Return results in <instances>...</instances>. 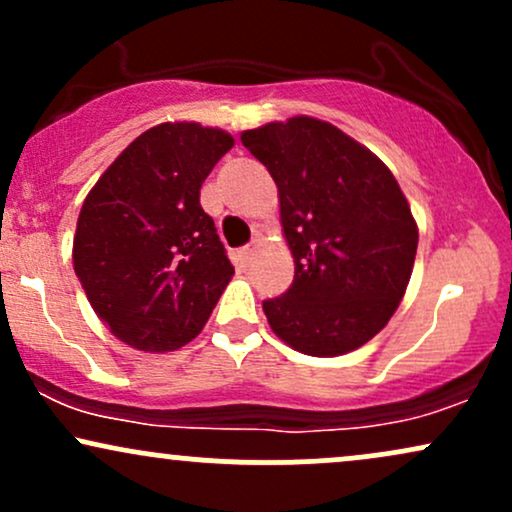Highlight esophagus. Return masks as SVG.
<instances>
[{
  "mask_svg": "<svg viewBox=\"0 0 512 512\" xmlns=\"http://www.w3.org/2000/svg\"><path fill=\"white\" fill-rule=\"evenodd\" d=\"M257 245H260V238H252L248 245H245L243 250H240V255H243V260L245 262H250L252 260V255H255V250H257Z\"/></svg>",
  "mask_w": 512,
  "mask_h": 512,
  "instance_id": "esophagus-1",
  "label": "esophagus"
}]
</instances>
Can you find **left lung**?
<instances>
[{"mask_svg":"<svg viewBox=\"0 0 512 512\" xmlns=\"http://www.w3.org/2000/svg\"><path fill=\"white\" fill-rule=\"evenodd\" d=\"M245 149L279 187L296 262L291 289L262 301L276 337L308 356H342L387 325L407 291L419 231L395 175L315 117L248 129Z\"/></svg>","mask_w":512,"mask_h":512,"instance_id":"obj_1","label":"left lung"}]
</instances>
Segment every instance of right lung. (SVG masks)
Segmentation results:
<instances>
[{"instance_id":"obj_1","label":"right lung","mask_w":512,"mask_h":512,"mask_svg":"<svg viewBox=\"0 0 512 512\" xmlns=\"http://www.w3.org/2000/svg\"><path fill=\"white\" fill-rule=\"evenodd\" d=\"M233 146L223 129L163 122L101 175L74 236V272L117 339L173 351L202 332L233 274L214 219L199 204Z\"/></svg>"}]
</instances>
